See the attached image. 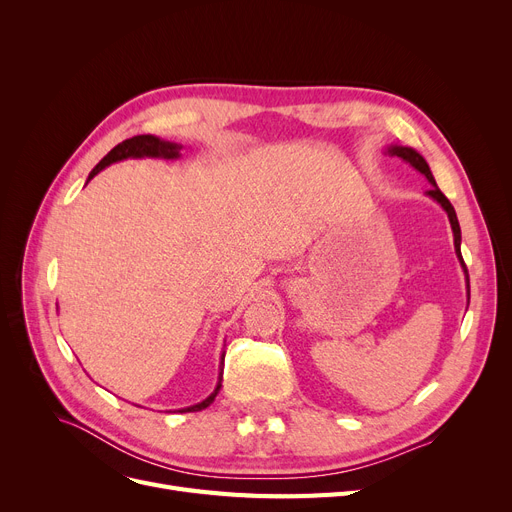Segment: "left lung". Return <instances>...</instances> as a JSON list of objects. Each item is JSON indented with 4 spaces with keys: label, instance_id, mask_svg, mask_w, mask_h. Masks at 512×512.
Returning a JSON list of instances; mask_svg holds the SVG:
<instances>
[{
    "label": "left lung",
    "instance_id": "1",
    "mask_svg": "<svg viewBox=\"0 0 512 512\" xmlns=\"http://www.w3.org/2000/svg\"><path fill=\"white\" fill-rule=\"evenodd\" d=\"M388 153L390 155H396V157H400V159H405L407 164H411L415 170H419L429 182H432V188H429L427 191V195L429 197H434L444 209H446V213H448V218H450V226H452V232H454V249H456V255H459V259H461V263H463V267H465V274H467V265H465V261H463V255H461V226H459V220H456V213H454V207H452V203L446 199V195L440 191L438 188V184H436V180H434V176H432V172H429V166H427V161L415 151V149H411V147H390L388 149ZM467 294H469V274H467Z\"/></svg>",
    "mask_w": 512,
    "mask_h": 512
}]
</instances>
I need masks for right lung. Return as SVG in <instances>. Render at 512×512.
I'll list each match as a JSON object with an SVG mask.
<instances>
[{
    "mask_svg": "<svg viewBox=\"0 0 512 512\" xmlns=\"http://www.w3.org/2000/svg\"><path fill=\"white\" fill-rule=\"evenodd\" d=\"M143 155H149V157H168V159H172V157H178V145L166 143V141H159L157 137H153V134H137V137L122 141L120 145H116L110 153H107V155L99 161V164L93 168V172L89 174V180H91L95 174H99L105 166L114 164V161H118V159L143 157ZM222 363H224V359H222ZM220 388H222V373H220V382H218V386H215V390L211 392V396L205 398L203 402H199V405H195V407L182 409V413H186V411L195 413V411L207 409V407L211 405V402L215 400V396H218Z\"/></svg>",
    "mask_w": 512,
    "mask_h": 512,
    "instance_id": "add662e5",
    "label": "right lung"
}]
</instances>
